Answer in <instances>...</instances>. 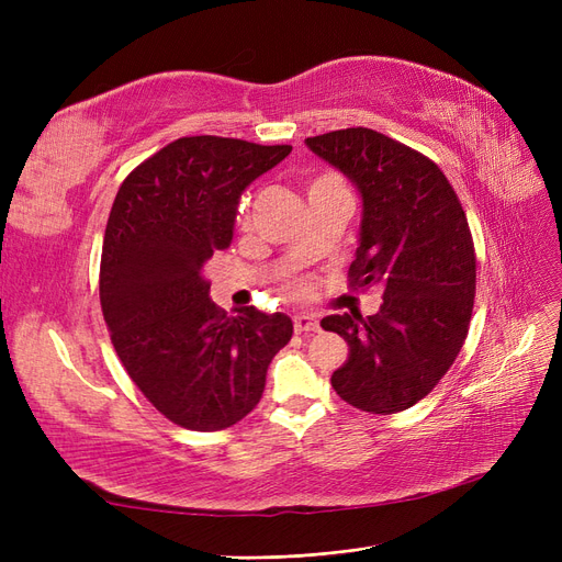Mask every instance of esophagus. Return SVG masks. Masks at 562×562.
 Returning <instances> with one entry per match:
<instances>
[{
  "instance_id": "34e87169",
  "label": "esophagus",
  "mask_w": 562,
  "mask_h": 562,
  "mask_svg": "<svg viewBox=\"0 0 562 562\" xmlns=\"http://www.w3.org/2000/svg\"><path fill=\"white\" fill-rule=\"evenodd\" d=\"M293 328L295 333H316L321 326L314 314H297L293 316Z\"/></svg>"
}]
</instances>
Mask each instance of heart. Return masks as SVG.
<instances>
[{"label": "heart", "instance_id": "heart-1", "mask_svg": "<svg viewBox=\"0 0 562 562\" xmlns=\"http://www.w3.org/2000/svg\"><path fill=\"white\" fill-rule=\"evenodd\" d=\"M337 182H342V178L335 176V173H321V176H314V178L307 182V194H310V192L321 190V187L337 184ZM248 215H250V199L246 196V199H244V203H241V223H246ZM310 288H312V285H310V281H307V279H300V281H295V283L291 285V293H293L295 297H304V295L310 293Z\"/></svg>", "mask_w": 562, "mask_h": 562}]
</instances>
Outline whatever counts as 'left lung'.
Listing matches in <instances>:
<instances>
[{"label": "left lung", "mask_w": 562, "mask_h": 562, "mask_svg": "<svg viewBox=\"0 0 562 562\" xmlns=\"http://www.w3.org/2000/svg\"><path fill=\"white\" fill-rule=\"evenodd\" d=\"M304 143L359 187L363 220L349 285L382 291L378 314L321 321L349 345L333 389L372 415L407 411L443 380L469 333L475 252L467 213L429 157L384 133L356 126Z\"/></svg>", "instance_id": "left-lung-1"}]
</instances>
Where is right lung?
Returning a JSON list of instances; mask_svg holds the SVG:
<instances>
[{
  "label": "right lung",
  "mask_w": 562,
  "mask_h": 562,
  "mask_svg": "<svg viewBox=\"0 0 562 562\" xmlns=\"http://www.w3.org/2000/svg\"><path fill=\"white\" fill-rule=\"evenodd\" d=\"M192 135L135 166L112 203L100 258V304L119 361L143 396L178 427L220 431L265 391L271 359L293 337L285 314L227 316L201 269L232 244L246 187L291 155Z\"/></svg>",
  "instance_id": "right-lung-1"
}]
</instances>
